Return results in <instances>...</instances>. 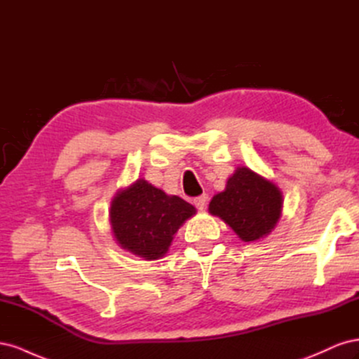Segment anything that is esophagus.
<instances>
[{
  "mask_svg": "<svg viewBox=\"0 0 359 359\" xmlns=\"http://www.w3.org/2000/svg\"><path fill=\"white\" fill-rule=\"evenodd\" d=\"M206 199H208V198H206L205 194H202V196H198L196 199H194L193 203H194V206H196L199 211H203L205 206H206Z\"/></svg>",
  "mask_w": 359,
  "mask_h": 359,
  "instance_id": "obj_1",
  "label": "esophagus"
}]
</instances>
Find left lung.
Segmentation results:
<instances>
[{"instance_id":"left-lung-1","label":"left lung","mask_w":359,"mask_h":359,"mask_svg":"<svg viewBox=\"0 0 359 359\" xmlns=\"http://www.w3.org/2000/svg\"><path fill=\"white\" fill-rule=\"evenodd\" d=\"M283 196L274 182L248 168H238L224 191L210 202V212L229 224L245 243L266 236L277 224Z\"/></svg>"}]
</instances>
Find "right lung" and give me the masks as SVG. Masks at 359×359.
<instances>
[{
    "label": "right lung",
    "mask_w": 359,
    "mask_h": 359,
    "mask_svg": "<svg viewBox=\"0 0 359 359\" xmlns=\"http://www.w3.org/2000/svg\"><path fill=\"white\" fill-rule=\"evenodd\" d=\"M193 214H196L193 205L140 178L116 193L109 215L119 245L136 256L156 260L168 253L173 235Z\"/></svg>",
    "instance_id": "1"
}]
</instances>
